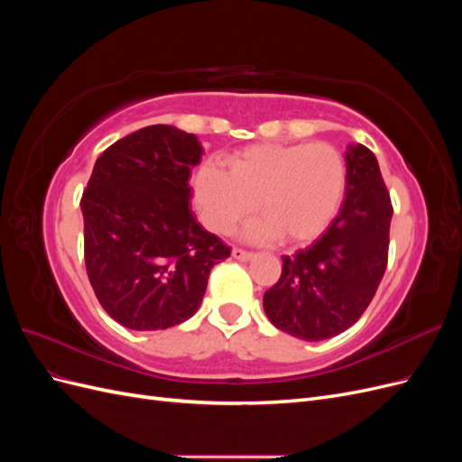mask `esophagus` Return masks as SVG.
<instances>
[{"label":"esophagus","mask_w":462,"mask_h":462,"mask_svg":"<svg viewBox=\"0 0 462 462\" xmlns=\"http://www.w3.org/2000/svg\"><path fill=\"white\" fill-rule=\"evenodd\" d=\"M231 254H233L235 260H241V262H248V260L254 258V253H248V250H243V248H239V246H235V248L231 250Z\"/></svg>","instance_id":"34e87169"}]
</instances>
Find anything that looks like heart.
Segmentation results:
<instances>
[{"instance_id":"1","label":"heart","mask_w":462,"mask_h":462,"mask_svg":"<svg viewBox=\"0 0 462 462\" xmlns=\"http://www.w3.org/2000/svg\"><path fill=\"white\" fill-rule=\"evenodd\" d=\"M346 190V163L326 143L253 144L229 158V171L204 165L194 177V202L204 226L229 233L256 209L263 221L248 236H279L285 245H306L337 216Z\"/></svg>"}]
</instances>
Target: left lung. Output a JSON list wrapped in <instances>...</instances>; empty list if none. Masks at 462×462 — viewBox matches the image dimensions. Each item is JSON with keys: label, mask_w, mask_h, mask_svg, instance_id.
<instances>
[{"label": "left lung", "mask_w": 462, "mask_h": 462, "mask_svg": "<svg viewBox=\"0 0 462 462\" xmlns=\"http://www.w3.org/2000/svg\"><path fill=\"white\" fill-rule=\"evenodd\" d=\"M389 190L374 153L346 150V199L328 231L309 248L283 256L277 283L265 291L272 324L306 341L329 339L365 314L387 268Z\"/></svg>", "instance_id": "obj_1"}]
</instances>
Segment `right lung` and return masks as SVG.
Segmentation results:
<instances>
[{"mask_svg":"<svg viewBox=\"0 0 462 462\" xmlns=\"http://www.w3.org/2000/svg\"><path fill=\"white\" fill-rule=\"evenodd\" d=\"M197 136L150 125L96 160L80 208L85 263L94 295L121 326L156 331L189 319L209 272L231 248L194 219L190 167Z\"/></svg>","mask_w":462,"mask_h":462,"instance_id":"right-lung-1","label":"right lung"}]
</instances>
